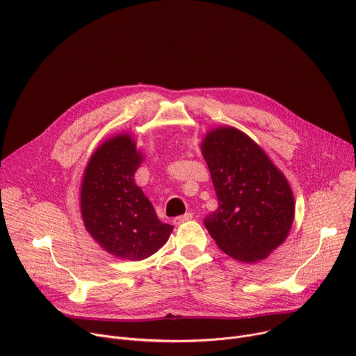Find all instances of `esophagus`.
<instances>
[{
  "label": "esophagus",
  "instance_id": "obj_1",
  "mask_svg": "<svg viewBox=\"0 0 356 356\" xmlns=\"http://www.w3.org/2000/svg\"><path fill=\"white\" fill-rule=\"evenodd\" d=\"M191 218H193V214H191V213H186L184 216H180V217L173 218V224H175V225H180V224H183V222H186V221H188V220H191Z\"/></svg>",
  "mask_w": 356,
  "mask_h": 356
}]
</instances>
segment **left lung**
Returning <instances> with one entry per match:
<instances>
[{
    "label": "left lung",
    "mask_w": 356,
    "mask_h": 356,
    "mask_svg": "<svg viewBox=\"0 0 356 356\" xmlns=\"http://www.w3.org/2000/svg\"><path fill=\"white\" fill-rule=\"evenodd\" d=\"M218 209L204 225L231 258L255 264L282 245L293 225L294 197L284 175L242 131L218 127L201 139Z\"/></svg>",
    "instance_id": "left-lung-1"
}]
</instances>
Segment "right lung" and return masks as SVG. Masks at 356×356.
Here are the masks:
<instances>
[{
    "label": "right lung",
    "mask_w": 356,
    "mask_h": 356,
    "mask_svg": "<svg viewBox=\"0 0 356 356\" xmlns=\"http://www.w3.org/2000/svg\"><path fill=\"white\" fill-rule=\"evenodd\" d=\"M143 159L129 134L115 135L94 152L81 181L80 210L86 231L120 259L149 258L173 231L172 225L161 222L135 183V172Z\"/></svg>",
    "instance_id": "right-lung-1"
}]
</instances>
